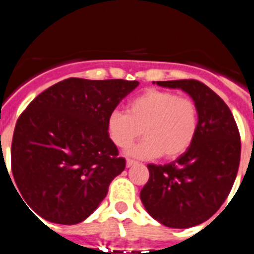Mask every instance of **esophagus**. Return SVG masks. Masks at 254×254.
Here are the masks:
<instances>
[{
	"mask_svg": "<svg viewBox=\"0 0 254 254\" xmlns=\"http://www.w3.org/2000/svg\"><path fill=\"white\" fill-rule=\"evenodd\" d=\"M136 163H138V162L134 161V159H130V158L127 159V167H131V166H134V164H136Z\"/></svg>",
	"mask_w": 254,
	"mask_h": 254,
	"instance_id": "obj_1",
	"label": "esophagus"
}]
</instances>
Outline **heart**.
I'll return each instance as SVG.
<instances>
[{
	"instance_id": "1",
	"label": "heart",
	"mask_w": 254,
	"mask_h": 254,
	"mask_svg": "<svg viewBox=\"0 0 254 254\" xmlns=\"http://www.w3.org/2000/svg\"><path fill=\"white\" fill-rule=\"evenodd\" d=\"M198 127V109L187 96L150 88L127 105V111H111L107 134L118 148L130 147L143 134L144 139L130 149L139 158H177L192 144Z\"/></svg>"
}]
</instances>
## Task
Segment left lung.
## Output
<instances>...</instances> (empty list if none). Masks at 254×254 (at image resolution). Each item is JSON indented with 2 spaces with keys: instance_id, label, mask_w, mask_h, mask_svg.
<instances>
[{
  "instance_id": "left-lung-1",
  "label": "left lung",
  "mask_w": 254,
  "mask_h": 254,
  "mask_svg": "<svg viewBox=\"0 0 254 254\" xmlns=\"http://www.w3.org/2000/svg\"><path fill=\"white\" fill-rule=\"evenodd\" d=\"M181 88L198 109L191 147L164 166L148 164L149 180L140 191L148 214L170 228H191L211 218L227 200L241 162V135L227 104L196 79L157 81Z\"/></svg>"
}]
</instances>
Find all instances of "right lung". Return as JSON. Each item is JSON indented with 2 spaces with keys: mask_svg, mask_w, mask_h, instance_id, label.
Instances as JSON below:
<instances>
[{
  "mask_svg": "<svg viewBox=\"0 0 254 254\" xmlns=\"http://www.w3.org/2000/svg\"><path fill=\"white\" fill-rule=\"evenodd\" d=\"M138 84L68 78L27 105L11 144V171L26 206L64 225L97 209L125 168L107 134V118Z\"/></svg>",
  "mask_w": 254,
  "mask_h": 254,
  "instance_id": "right-lung-1",
  "label": "right lung"
}]
</instances>
